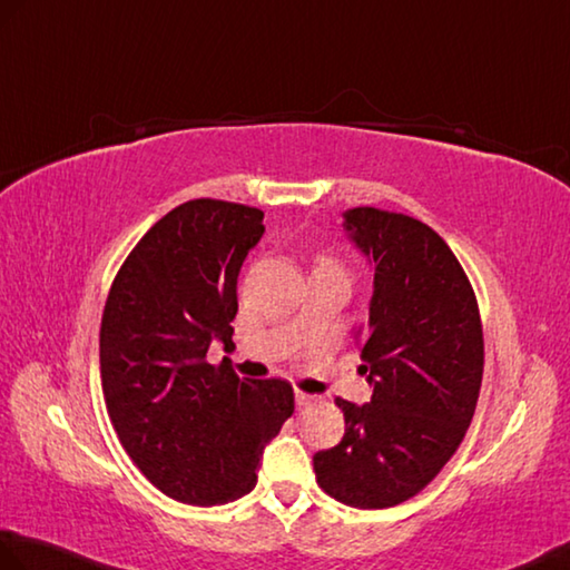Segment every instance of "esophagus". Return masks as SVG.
Masks as SVG:
<instances>
[{
  "label": "esophagus",
  "mask_w": 570,
  "mask_h": 570,
  "mask_svg": "<svg viewBox=\"0 0 570 570\" xmlns=\"http://www.w3.org/2000/svg\"><path fill=\"white\" fill-rule=\"evenodd\" d=\"M294 401H296V407H298V410H303V407H308V405L317 403V395H311V393L296 391V393H294Z\"/></svg>",
  "instance_id": "34e87169"
}]
</instances>
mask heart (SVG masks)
Instances as JSON below:
<instances>
[{
    "mask_svg": "<svg viewBox=\"0 0 570 570\" xmlns=\"http://www.w3.org/2000/svg\"><path fill=\"white\" fill-rule=\"evenodd\" d=\"M315 269H340V267H337V262L333 257H321V259H317Z\"/></svg>",
    "mask_w": 570,
    "mask_h": 570,
    "instance_id": "obj_1",
    "label": "heart"
}]
</instances>
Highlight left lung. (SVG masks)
Segmentation results:
<instances>
[{
	"mask_svg": "<svg viewBox=\"0 0 570 570\" xmlns=\"http://www.w3.org/2000/svg\"><path fill=\"white\" fill-rule=\"evenodd\" d=\"M374 269L368 321L356 330L372 401L337 399L342 442L313 456L327 495L360 510L393 508L442 471L471 425L483 379L473 288L430 225L393 210L342 214Z\"/></svg>",
	"mask_w": 570,
	"mask_h": 570,
	"instance_id": "8db88e82",
	"label": "left lung"
}]
</instances>
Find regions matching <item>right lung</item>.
I'll use <instances>...</instances> for the list:
<instances>
[{"instance_id":"1","label":"right lung","mask_w":570,"mask_h":570,"mask_svg":"<svg viewBox=\"0 0 570 570\" xmlns=\"http://www.w3.org/2000/svg\"><path fill=\"white\" fill-rule=\"evenodd\" d=\"M264 214L194 198L142 235L118 269L99 333L114 430L155 488L189 505H225L257 485L264 446L294 413L282 379H240L210 342L233 347L237 274Z\"/></svg>"}]
</instances>
